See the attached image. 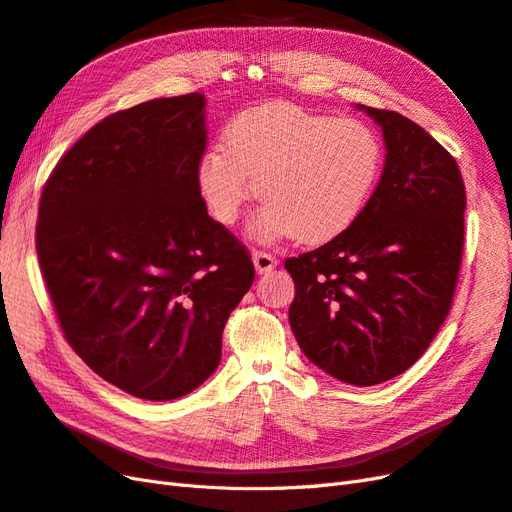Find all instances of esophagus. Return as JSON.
<instances>
[{"mask_svg": "<svg viewBox=\"0 0 512 512\" xmlns=\"http://www.w3.org/2000/svg\"><path fill=\"white\" fill-rule=\"evenodd\" d=\"M253 264H255V270L257 274H268L270 270L276 268V257L270 255V253H253Z\"/></svg>", "mask_w": 512, "mask_h": 512, "instance_id": "34e87169", "label": "esophagus"}]
</instances>
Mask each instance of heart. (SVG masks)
Listing matches in <instances>:
<instances>
[{"instance_id":"1","label":"heart","mask_w":512,"mask_h":512,"mask_svg":"<svg viewBox=\"0 0 512 512\" xmlns=\"http://www.w3.org/2000/svg\"><path fill=\"white\" fill-rule=\"evenodd\" d=\"M384 167L377 130L296 105H259L233 115L223 145L203 150L195 180L218 225H233L255 193L266 203L251 221L257 238L319 244L367 208Z\"/></svg>"}]
</instances>
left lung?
Instances as JSON below:
<instances>
[{
	"instance_id": "8db88e82",
	"label": "left lung",
	"mask_w": 512,
	"mask_h": 512,
	"mask_svg": "<svg viewBox=\"0 0 512 512\" xmlns=\"http://www.w3.org/2000/svg\"><path fill=\"white\" fill-rule=\"evenodd\" d=\"M382 128L386 163L367 208L337 238L291 257L289 326L313 364L339 382L375 386L427 352L455 294L465 186L425 128L356 105Z\"/></svg>"
}]
</instances>
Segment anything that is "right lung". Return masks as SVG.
Returning <instances> with one entry per match:
<instances>
[{"label":"right lung","mask_w":512,"mask_h":512,"mask_svg":"<svg viewBox=\"0 0 512 512\" xmlns=\"http://www.w3.org/2000/svg\"><path fill=\"white\" fill-rule=\"evenodd\" d=\"M206 141L203 94L141 102L87 130L40 197L36 251L66 341L145 401L180 399L216 371L255 279L197 191Z\"/></svg>","instance_id":"obj_1"}]
</instances>
